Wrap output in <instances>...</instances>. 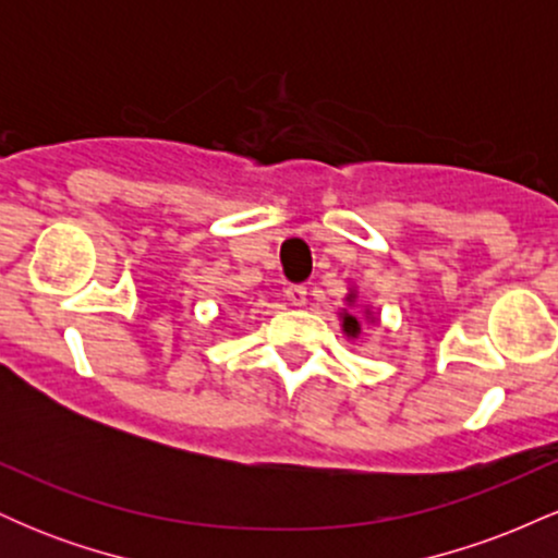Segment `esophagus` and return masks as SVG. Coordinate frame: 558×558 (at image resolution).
Segmentation results:
<instances>
[{"mask_svg":"<svg viewBox=\"0 0 558 558\" xmlns=\"http://www.w3.org/2000/svg\"><path fill=\"white\" fill-rule=\"evenodd\" d=\"M286 299L291 301L293 306H304L306 304V288L291 283V286L286 288Z\"/></svg>","mask_w":558,"mask_h":558,"instance_id":"34e87169","label":"esophagus"}]
</instances>
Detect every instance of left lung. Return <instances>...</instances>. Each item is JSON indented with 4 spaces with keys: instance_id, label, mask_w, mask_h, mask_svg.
<instances>
[{
    "instance_id": "obj_1",
    "label": "left lung",
    "mask_w": 558,
    "mask_h": 558,
    "mask_svg": "<svg viewBox=\"0 0 558 558\" xmlns=\"http://www.w3.org/2000/svg\"><path fill=\"white\" fill-rule=\"evenodd\" d=\"M354 299V296H349V301ZM360 319H356L354 315H349V312H343V332L345 336H351V338H356L360 336Z\"/></svg>"
}]
</instances>
